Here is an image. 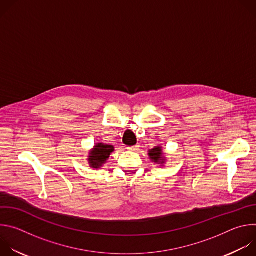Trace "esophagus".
<instances>
[{
	"label": "esophagus",
	"instance_id": "esophagus-1",
	"mask_svg": "<svg viewBox=\"0 0 256 256\" xmlns=\"http://www.w3.org/2000/svg\"><path fill=\"white\" fill-rule=\"evenodd\" d=\"M126 150L130 151V152H136V151L138 150V144L136 146H132V147H128Z\"/></svg>",
	"mask_w": 256,
	"mask_h": 256
}]
</instances>
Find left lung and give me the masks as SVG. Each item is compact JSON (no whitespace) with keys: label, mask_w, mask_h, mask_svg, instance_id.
<instances>
[{"label":"left lung","mask_w":256,"mask_h":256,"mask_svg":"<svg viewBox=\"0 0 256 256\" xmlns=\"http://www.w3.org/2000/svg\"><path fill=\"white\" fill-rule=\"evenodd\" d=\"M148 155L153 163L160 164L161 166H163L166 162V155L164 154L162 147H160V146H156L155 148L149 150Z\"/></svg>","instance_id":"obj_1"}]
</instances>
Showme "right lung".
Listing matches in <instances>:
<instances>
[{
	"instance_id": "obj_1",
	"label": "right lung",
	"mask_w": 256,
	"mask_h": 256,
	"mask_svg": "<svg viewBox=\"0 0 256 256\" xmlns=\"http://www.w3.org/2000/svg\"><path fill=\"white\" fill-rule=\"evenodd\" d=\"M112 152H114V147L112 144H107L104 142L95 144L93 149L89 152V166L93 169L101 168L107 162Z\"/></svg>"
}]
</instances>
